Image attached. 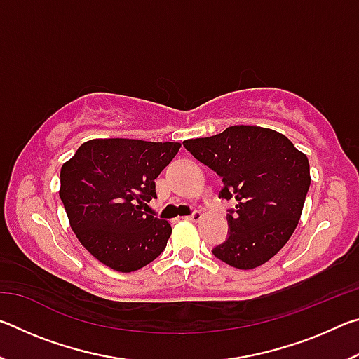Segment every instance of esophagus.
I'll return each mask as SVG.
<instances>
[{"label":"esophagus","mask_w":359,"mask_h":359,"mask_svg":"<svg viewBox=\"0 0 359 359\" xmlns=\"http://www.w3.org/2000/svg\"><path fill=\"white\" fill-rule=\"evenodd\" d=\"M203 218V212H199V210H194L191 215H188V217H185V220H190V222H199Z\"/></svg>","instance_id":"obj_1"}]
</instances>
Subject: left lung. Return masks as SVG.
Returning <instances> with one entry per match:
<instances>
[{
  "label": "left lung",
  "instance_id": "1",
  "mask_svg": "<svg viewBox=\"0 0 359 359\" xmlns=\"http://www.w3.org/2000/svg\"><path fill=\"white\" fill-rule=\"evenodd\" d=\"M185 149L222 177L220 198L236 199L229 236L212 253L236 269H255L287 244L299 223L311 168L287 136L252 125L187 139Z\"/></svg>",
  "mask_w": 359,
  "mask_h": 359
}]
</instances>
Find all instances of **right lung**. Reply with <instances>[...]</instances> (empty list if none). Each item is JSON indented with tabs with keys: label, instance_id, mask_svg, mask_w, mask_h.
<instances>
[{
	"label": "right lung",
	"instance_id": "add662e5",
	"mask_svg": "<svg viewBox=\"0 0 359 359\" xmlns=\"http://www.w3.org/2000/svg\"><path fill=\"white\" fill-rule=\"evenodd\" d=\"M180 142L92 139L60 172V198L77 239L102 264L135 272L166 248L171 224L147 214L155 179Z\"/></svg>",
	"mask_w": 359,
	"mask_h": 359
}]
</instances>
